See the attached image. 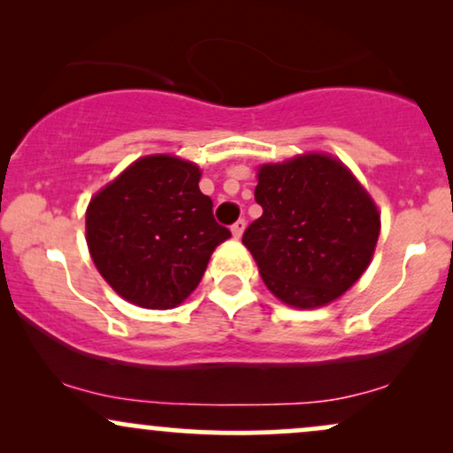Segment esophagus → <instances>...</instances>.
I'll return each instance as SVG.
<instances>
[{"mask_svg":"<svg viewBox=\"0 0 453 453\" xmlns=\"http://www.w3.org/2000/svg\"><path fill=\"white\" fill-rule=\"evenodd\" d=\"M244 226H247V221H244V219H238L236 223H234V226H232V234H234V238H241V236H242Z\"/></svg>","mask_w":453,"mask_h":453,"instance_id":"obj_1","label":"esophagus"}]
</instances>
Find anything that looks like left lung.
<instances>
[{
    "label": "left lung",
    "mask_w": 453,
    "mask_h": 453,
    "mask_svg": "<svg viewBox=\"0 0 453 453\" xmlns=\"http://www.w3.org/2000/svg\"><path fill=\"white\" fill-rule=\"evenodd\" d=\"M256 202L264 212L242 244L280 303L330 304L371 264L381 217L342 161L306 153L259 165Z\"/></svg>",
    "instance_id": "left-lung-1"
}]
</instances>
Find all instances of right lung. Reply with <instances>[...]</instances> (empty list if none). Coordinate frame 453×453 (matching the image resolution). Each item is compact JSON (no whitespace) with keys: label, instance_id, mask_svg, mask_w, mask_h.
<instances>
[{"label":"right lung","instance_id":"obj_1","mask_svg":"<svg viewBox=\"0 0 453 453\" xmlns=\"http://www.w3.org/2000/svg\"><path fill=\"white\" fill-rule=\"evenodd\" d=\"M200 168L174 155L134 161L87 206L96 268L127 303L174 309L200 283L217 244L232 236L200 191Z\"/></svg>","mask_w":453,"mask_h":453}]
</instances>
